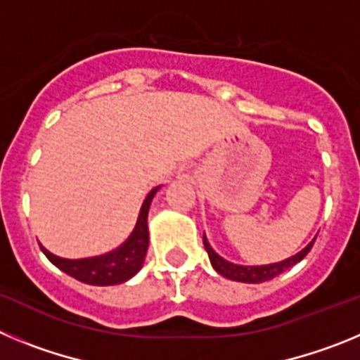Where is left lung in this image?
<instances>
[{
  "label": "left lung",
  "mask_w": 360,
  "mask_h": 360,
  "mask_svg": "<svg viewBox=\"0 0 360 360\" xmlns=\"http://www.w3.org/2000/svg\"><path fill=\"white\" fill-rule=\"evenodd\" d=\"M314 241L316 240H311L310 243H308L307 247L301 250V252H297L295 256L288 257V259H285V262L270 263V265H259V266H243V265H234V263H229L227 259H224L221 256H218V254L212 250L211 245H209L205 234H203V245H205V250H207V254H209L211 265L214 266L216 272L224 276V278L232 279V281H241V283H263V281H269V279L276 278V276H279L287 269L294 266L295 263L301 262V259H303V257L311 250V247H314Z\"/></svg>",
  "instance_id": "1"
}]
</instances>
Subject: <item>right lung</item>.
<instances>
[{"label": "right lung", "instance_id": "1", "mask_svg": "<svg viewBox=\"0 0 360 360\" xmlns=\"http://www.w3.org/2000/svg\"><path fill=\"white\" fill-rule=\"evenodd\" d=\"M157 191L158 187H155L146 196L131 236L124 241L119 249L103 254V256L84 257V259H66V257H59L56 254L49 252L44 247H41V250H43L44 256L49 257L57 269H61L68 276H72V278L79 279L82 283H88V285L108 287V285H119V283L128 281L129 278H133L142 269L146 252H148V212L153 196H155Z\"/></svg>", "mask_w": 360, "mask_h": 360}]
</instances>
